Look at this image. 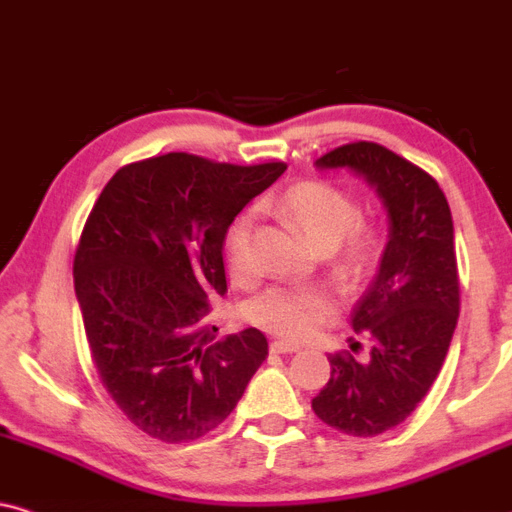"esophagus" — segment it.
Masks as SVG:
<instances>
[{
  "label": "esophagus",
  "instance_id": "obj_1",
  "mask_svg": "<svg viewBox=\"0 0 512 512\" xmlns=\"http://www.w3.org/2000/svg\"><path fill=\"white\" fill-rule=\"evenodd\" d=\"M271 352H274V354H293V352H300V345H293V342H286V340H274V342H271Z\"/></svg>",
  "mask_w": 512,
  "mask_h": 512
}]
</instances>
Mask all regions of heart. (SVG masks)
I'll list each match as a JSON object with an SVG mask.
<instances>
[{
  "mask_svg": "<svg viewBox=\"0 0 512 512\" xmlns=\"http://www.w3.org/2000/svg\"><path fill=\"white\" fill-rule=\"evenodd\" d=\"M278 210L293 219L316 250H335L347 269L368 262L373 234L361 224V210L338 186L326 181H302L290 186L278 200ZM226 267L238 283L257 276L252 252V217L241 215L226 231ZM335 312V297L316 286H274L257 295L245 307V319L281 338L302 340L314 333Z\"/></svg>",
  "mask_w": 512,
  "mask_h": 512,
  "instance_id": "heart-1",
  "label": "heart"
}]
</instances>
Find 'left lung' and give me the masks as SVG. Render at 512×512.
Instances as JSON below:
<instances>
[{
  "label": "left lung",
  "mask_w": 512,
  "mask_h": 512,
  "mask_svg": "<svg viewBox=\"0 0 512 512\" xmlns=\"http://www.w3.org/2000/svg\"><path fill=\"white\" fill-rule=\"evenodd\" d=\"M314 165L357 174L390 219L378 274L352 312L354 333L371 352L331 354V380L312 399L326 425L375 437L411 416L449 352L461 307L454 222L437 181L390 148L359 141Z\"/></svg>",
  "instance_id": "obj_1"
}]
</instances>
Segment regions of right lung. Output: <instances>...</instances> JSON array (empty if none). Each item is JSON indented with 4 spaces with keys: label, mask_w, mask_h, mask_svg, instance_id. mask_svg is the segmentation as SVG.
Returning <instances> with one entry per match:
<instances>
[{
    "label": "right lung",
    "mask_w": 512,
    "mask_h": 512,
    "mask_svg": "<svg viewBox=\"0 0 512 512\" xmlns=\"http://www.w3.org/2000/svg\"><path fill=\"white\" fill-rule=\"evenodd\" d=\"M286 172L167 153L122 167L89 212L75 295L103 387L146 435L179 444L236 409L267 359L257 328L217 338L224 238L238 212Z\"/></svg>",
    "instance_id": "1"
}]
</instances>
